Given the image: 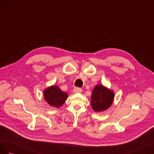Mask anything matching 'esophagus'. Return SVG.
<instances>
[{"instance_id":"34e87169","label":"esophagus","mask_w":154,"mask_h":154,"mask_svg":"<svg viewBox=\"0 0 154 154\" xmlns=\"http://www.w3.org/2000/svg\"><path fill=\"white\" fill-rule=\"evenodd\" d=\"M82 88H78V87L74 88V89H73V92H74V93H80V92H82Z\"/></svg>"}]
</instances>
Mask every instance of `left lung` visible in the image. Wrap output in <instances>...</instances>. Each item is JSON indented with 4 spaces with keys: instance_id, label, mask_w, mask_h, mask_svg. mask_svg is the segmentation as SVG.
Instances as JSON below:
<instances>
[{
    "instance_id": "obj_1",
    "label": "left lung",
    "mask_w": 154,
    "mask_h": 154,
    "mask_svg": "<svg viewBox=\"0 0 154 154\" xmlns=\"http://www.w3.org/2000/svg\"><path fill=\"white\" fill-rule=\"evenodd\" d=\"M114 99V92L102 84L96 85L92 91L91 103L92 109L96 112L109 109Z\"/></svg>"
}]
</instances>
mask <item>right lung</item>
<instances>
[{"label": "right lung", "instance_id": "obj_1", "mask_svg": "<svg viewBox=\"0 0 154 154\" xmlns=\"http://www.w3.org/2000/svg\"><path fill=\"white\" fill-rule=\"evenodd\" d=\"M68 94L57 85H51L44 90V100L51 106L59 108L66 102Z\"/></svg>", "mask_w": 154, "mask_h": 154}]
</instances>
